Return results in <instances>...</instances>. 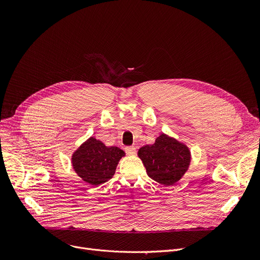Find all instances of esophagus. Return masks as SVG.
<instances>
[{
	"label": "esophagus",
	"instance_id": "obj_1",
	"mask_svg": "<svg viewBox=\"0 0 260 260\" xmlns=\"http://www.w3.org/2000/svg\"><path fill=\"white\" fill-rule=\"evenodd\" d=\"M125 152L127 155H135L136 152H137V149H136L135 146H127L125 147Z\"/></svg>",
	"mask_w": 260,
	"mask_h": 260
}]
</instances>
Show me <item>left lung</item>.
I'll return each mask as SVG.
<instances>
[{
    "mask_svg": "<svg viewBox=\"0 0 260 260\" xmlns=\"http://www.w3.org/2000/svg\"><path fill=\"white\" fill-rule=\"evenodd\" d=\"M138 156L149 178L166 186L182 178L192 159L188 146L167 134H161L154 144L140 147Z\"/></svg>",
    "mask_w": 260,
    "mask_h": 260,
    "instance_id": "8db88e82",
    "label": "left lung"
}]
</instances>
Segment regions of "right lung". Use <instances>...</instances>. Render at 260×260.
Masks as SVG:
<instances>
[{
  "label": "right lung",
  "instance_id": "obj_1",
  "mask_svg": "<svg viewBox=\"0 0 260 260\" xmlns=\"http://www.w3.org/2000/svg\"><path fill=\"white\" fill-rule=\"evenodd\" d=\"M124 151L117 146H106L94 137L82 143L72 155V166L80 178L98 186L113 178Z\"/></svg>",
  "mask_w": 260,
  "mask_h": 260
}]
</instances>
